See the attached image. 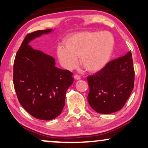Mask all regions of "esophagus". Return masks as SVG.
I'll return each instance as SVG.
<instances>
[{"label":"esophagus","instance_id":"34e87169","mask_svg":"<svg viewBox=\"0 0 148 148\" xmlns=\"http://www.w3.org/2000/svg\"><path fill=\"white\" fill-rule=\"evenodd\" d=\"M74 78H75V80H79V79H81V77L79 75H75Z\"/></svg>","mask_w":148,"mask_h":148}]
</instances>
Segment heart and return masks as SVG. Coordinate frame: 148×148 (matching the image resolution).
<instances>
[{
	"instance_id": "b5f03b06",
	"label": "heart",
	"mask_w": 148,
	"mask_h": 148,
	"mask_svg": "<svg viewBox=\"0 0 148 148\" xmlns=\"http://www.w3.org/2000/svg\"><path fill=\"white\" fill-rule=\"evenodd\" d=\"M114 41L108 32H84L66 42V48H58L57 55L64 68L71 70L77 65V58L89 72H97L106 66L112 56Z\"/></svg>"
}]
</instances>
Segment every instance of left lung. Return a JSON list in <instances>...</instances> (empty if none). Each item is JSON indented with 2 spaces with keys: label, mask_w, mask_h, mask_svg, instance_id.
Listing matches in <instances>:
<instances>
[{
  "label": "left lung",
  "mask_w": 148,
  "mask_h": 148,
  "mask_svg": "<svg viewBox=\"0 0 148 148\" xmlns=\"http://www.w3.org/2000/svg\"><path fill=\"white\" fill-rule=\"evenodd\" d=\"M132 54L111 60L95 75L87 77L90 88L88 100L100 114H110L124 106L134 87Z\"/></svg>",
  "instance_id": "8db88e82"
}]
</instances>
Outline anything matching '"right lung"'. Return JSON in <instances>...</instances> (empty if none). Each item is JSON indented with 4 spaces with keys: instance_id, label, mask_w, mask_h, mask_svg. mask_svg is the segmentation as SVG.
Returning <instances> with one entry per match:
<instances>
[{
    "instance_id": "1",
    "label": "right lung",
    "mask_w": 148,
    "mask_h": 148,
    "mask_svg": "<svg viewBox=\"0 0 148 148\" xmlns=\"http://www.w3.org/2000/svg\"><path fill=\"white\" fill-rule=\"evenodd\" d=\"M52 31L28 34L16 54L13 66V84L19 103L32 116L44 121L60 114L66 90L73 83L71 72L56 67L53 57L28 44Z\"/></svg>"
}]
</instances>
